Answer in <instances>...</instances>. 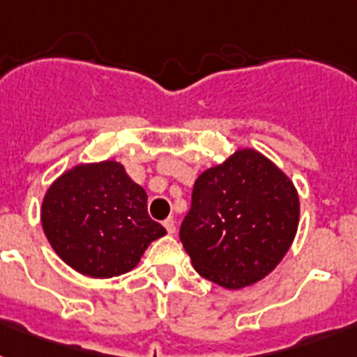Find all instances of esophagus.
<instances>
[{"label": "esophagus", "instance_id": "34e87169", "mask_svg": "<svg viewBox=\"0 0 357 357\" xmlns=\"http://www.w3.org/2000/svg\"><path fill=\"white\" fill-rule=\"evenodd\" d=\"M162 226H165V228H167V231L170 235L174 234V231H176V220H174L172 217H168L167 220H165V222H162Z\"/></svg>", "mask_w": 357, "mask_h": 357}]
</instances>
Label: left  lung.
Instances as JSON below:
<instances>
[{"mask_svg":"<svg viewBox=\"0 0 357 357\" xmlns=\"http://www.w3.org/2000/svg\"><path fill=\"white\" fill-rule=\"evenodd\" d=\"M298 215L291 179L259 151L238 150L196 179L179 241L206 280L243 289L283 259Z\"/></svg>","mask_w":357,"mask_h":357,"instance_id":"obj_1","label":"left lung"}]
</instances>
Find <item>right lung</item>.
<instances>
[{
    "mask_svg": "<svg viewBox=\"0 0 357 357\" xmlns=\"http://www.w3.org/2000/svg\"><path fill=\"white\" fill-rule=\"evenodd\" d=\"M146 190L120 162L79 165L46 192L42 228L59 257L81 274L113 278L137 266L167 229L151 220Z\"/></svg>",
    "mask_w": 357,
    "mask_h": 357,
    "instance_id": "1",
    "label": "right lung"
}]
</instances>
